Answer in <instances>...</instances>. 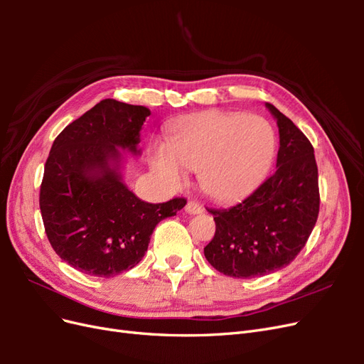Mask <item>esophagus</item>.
<instances>
[{
  "label": "esophagus",
  "mask_w": 364,
  "mask_h": 364,
  "mask_svg": "<svg viewBox=\"0 0 364 364\" xmlns=\"http://www.w3.org/2000/svg\"><path fill=\"white\" fill-rule=\"evenodd\" d=\"M185 211L188 213V214H193V215H194V214H202V213H203V208H202V205H199L197 202L191 200V202L186 203Z\"/></svg>",
  "instance_id": "1"
}]
</instances>
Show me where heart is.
<instances>
[{
    "mask_svg": "<svg viewBox=\"0 0 364 364\" xmlns=\"http://www.w3.org/2000/svg\"><path fill=\"white\" fill-rule=\"evenodd\" d=\"M277 149L267 119L229 111H205L174 129L170 144L151 150V168L170 185L186 181V168L199 171L203 191L220 202L249 194L266 176Z\"/></svg>",
    "mask_w": 364,
    "mask_h": 364,
    "instance_id": "1",
    "label": "heart"
}]
</instances>
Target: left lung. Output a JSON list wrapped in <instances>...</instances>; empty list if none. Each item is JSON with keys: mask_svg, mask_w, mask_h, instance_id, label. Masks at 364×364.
<instances>
[{"mask_svg": "<svg viewBox=\"0 0 364 364\" xmlns=\"http://www.w3.org/2000/svg\"><path fill=\"white\" fill-rule=\"evenodd\" d=\"M266 106L279 127L277 170L243 202L208 209L215 234L205 257L232 278L264 277L289 266L311 235L321 205L311 142L290 118Z\"/></svg>", "mask_w": 364, "mask_h": 364, "instance_id": "1", "label": "left lung"}]
</instances>
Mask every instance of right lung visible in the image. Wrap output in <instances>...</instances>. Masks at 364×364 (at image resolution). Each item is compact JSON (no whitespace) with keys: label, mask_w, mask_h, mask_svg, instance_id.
Instances as JSON below:
<instances>
[{"label":"right lung","mask_w":364,"mask_h":364,"mask_svg":"<svg viewBox=\"0 0 364 364\" xmlns=\"http://www.w3.org/2000/svg\"><path fill=\"white\" fill-rule=\"evenodd\" d=\"M149 115L144 106L106 98L53 142L39 206L51 247L75 270L111 278L134 269L153 229L186 205L183 197L142 202L121 181L118 147L138 155Z\"/></svg>","instance_id":"add662e5"}]
</instances>
